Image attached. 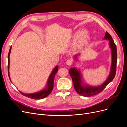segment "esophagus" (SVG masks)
Listing matches in <instances>:
<instances>
[{"label":"esophagus","mask_w":127,"mask_h":127,"mask_svg":"<svg viewBox=\"0 0 127 127\" xmlns=\"http://www.w3.org/2000/svg\"><path fill=\"white\" fill-rule=\"evenodd\" d=\"M66 64L68 65V66H70V65H71L72 63V61L70 59H69V60H67L66 61Z\"/></svg>","instance_id":"1"}]
</instances>
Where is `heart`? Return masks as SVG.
Listing matches in <instances>:
<instances>
[{
  "label": "heart",
  "mask_w": 127,
  "mask_h": 127,
  "mask_svg": "<svg viewBox=\"0 0 127 127\" xmlns=\"http://www.w3.org/2000/svg\"><path fill=\"white\" fill-rule=\"evenodd\" d=\"M88 33L86 31L77 32L73 37V41L76 43L75 46L78 48H82L87 42Z\"/></svg>",
  "instance_id": "obj_1"
}]
</instances>
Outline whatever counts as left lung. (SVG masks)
<instances>
[{"label":"left lung","mask_w":127,"mask_h":127,"mask_svg":"<svg viewBox=\"0 0 127 127\" xmlns=\"http://www.w3.org/2000/svg\"><path fill=\"white\" fill-rule=\"evenodd\" d=\"M103 40L109 41V46L111 48V54H112V64H111L110 72L108 77L104 82L98 86H92L90 85H85V84L83 83L80 71L76 67L71 68L69 71V74L71 77L76 92L79 95H82L83 96L90 97L92 96H94L101 93L106 87V86L110 82L112 81L114 78L115 75H116L117 61V51L116 45L114 43L112 36L107 32H106ZM78 55H77L74 56L75 61L77 59V56Z\"/></svg>","instance_id":"1"}]
</instances>
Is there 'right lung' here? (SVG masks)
Masks as SVG:
<instances>
[{"label": "right lung", "mask_w": 127, "mask_h": 127, "mask_svg": "<svg viewBox=\"0 0 127 127\" xmlns=\"http://www.w3.org/2000/svg\"><path fill=\"white\" fill-rule=\"evenodd\" d=\"M11 46L10 48L8 55V74L9 78L10 79V75H9V64H10V60H9V56H10V53L11 51ZM58 70V66H56L55 68L53 69L50 75L49 78L48 79V82L47 83V85H46L45 87L44 88L43 90H42L38 92H36V93H31V94H25L23 92L20 91L21 93L23 95L25 96L33 98V99H42L43 98H45L51 93L52 92L53 88V82H54V78L55 77V75L57 72Z\"/></svg>", "instance_id": "add662e5"}]
</instances>
